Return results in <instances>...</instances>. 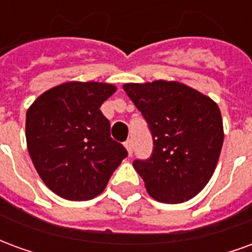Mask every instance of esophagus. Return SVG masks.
<instances>
[{
    "mask_svg": "<svg viewBox=\"0 0 252 252\" xmlns=\"http://www.w3.org/2000/svg\"><path fill=\"white\" fill-rule=\"evenodd\" d=\"M124 146H126L128 154H129V155H132V153H133V140H132V139L126 140V142L124 143Z\"/></svg>",
    "mask_w": 252,
    "mask_h": 252,
    "instance_id": "34e87169",
    "label": "esophagus"
}]
</instances>
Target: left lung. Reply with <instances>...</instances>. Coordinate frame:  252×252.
<instances>
[{
	"instance_id": "8db88e82",
	"label": "left lung",
	"mask_w": 252,
	"mask_h": 252,
	"mask_svg": "<svg viewBox=\"0 0 252 252\" xmlns=\"http://www.w3.org/2000/svg\"><path fill=\"white\" fill-rule=\"evenodd\" d=\"M124 90L153 136L150 158L133 160L150 195L166 204L193 198L209 182L221 151L217 104L178 82L126 83Z\"/></svg>"
}]
</instances>
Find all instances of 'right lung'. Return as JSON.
<instances>
[{
    "mask_svg": "<svg viewBox=\"0 0 252 252\" xmlns=\"http://www.w3.org/2000/svg\"><path fill=\"white\" fill-rule=\"evenodd\" d=\"M115 92L108 83H63L41 94L27 112L25 136L33 166L66 200L98 195L128 157L110 137V123L99 110Z\"/></svg>",
    "mask_w": 252,
    "mask_h": 252,
    "instance_id": "1",
    "label": "right lung"
}]
</instances>
